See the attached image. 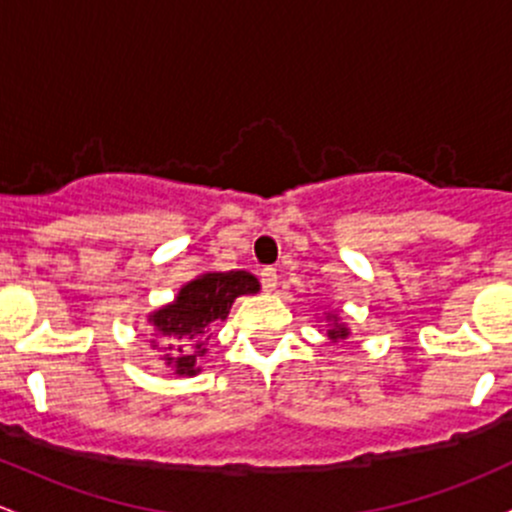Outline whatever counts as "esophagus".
Returning a JSON list of instances; mask_svg holds the SVG:
<instances>
[{
  "mask_svg": "<svg viewBox=\"0 0 512 512\" xmlns=\"http://www.w3.org/2000/svg\"><path fill=\"white\" fill-rule=\"evenodd\" d=\"M261 283H263V291H266V293L276 291V286H278L276 268H263V271H261Z\"/></svg>",
  "mask_w": 512,
  "mask_h": 512,
  "instance_id": "1",
  "label": "esophagus"
}]
</instances>
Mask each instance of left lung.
<instances>
[{"label":"left lung","instance_id":"left-lung-1","mask_svg":"<svg viewBox=\"0 0 512 512\" xmlns=\"http://www.w3.org/2000/svg\"><path fill=\"white\" fill-rule=\"evenodd\" d=\"M325 323H328V340L333 342H340V340H347L350 337V328H347V323H342V318L337 313H323Z\"/></svg>","mask_w":512,"mask_h":512}]
</instances>
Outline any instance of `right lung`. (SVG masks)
<instances>
[{
    "label": "right lung",
    "instance_id": "add662e5",
    "mask_svg": "<svg viewBox=\"0 0 512 512\" xmlns=\"http://www.w3.org/2000/svg\"><path fill=\"white\" fill-rule=\"evenodd\" d=\"M261 283L249 271H207L179 288L172 303L152 310L147 323L152 325V350L162 345L165 365L177 377H194L202 372L199 362L207 355L219 320H226L239 295H254Z\"/></svg>",
    "mask_w": 512,
    "mask_h": 512
}]
</instances>
